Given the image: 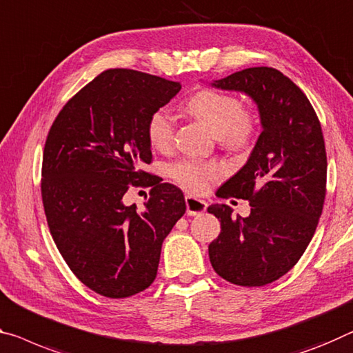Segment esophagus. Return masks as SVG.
Masks as SVG:
<instances>
[{"label": "esophagus", "mask_w": 353, "mask_h": 353, "mask_svg": "<svg viewBox=\"0 0 353 353\" xmlns=\"http://www.w3.org/2000/svg\"><path fill=\"white\" fill-rule=\"evenodd\" d=\"M185 204H187V214L188 215H199L205 212L207 203L203 199L193 198V196H185Z\"/></svg>", "instance_id": "1"}]
</instances>
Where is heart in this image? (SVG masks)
<instances>
[{"instance_id":"1","label":"heart","mask_w":353,"mask_h":353,"mask_svg":"<svg viewBox=\"0 0 353 353\" xmlns=\"http://www.w3.org/2000/svg\"><path fill=\"white\" fill-rule=\"evenodd\" d=\"M185 110L203 122L218 138L221 146L231 150L247 149L256 135V117L232 94L203 89L185 102ZM176 122L170 111L160 108L148 121V138L157 150H170L174 143ZM168 174L179 187L193 194L204 193L212 182L223 176V168L215 161L181 159L168 166Z\"/></svg>"}]
</instances>
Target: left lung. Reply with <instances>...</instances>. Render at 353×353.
Returning a JSON list of instances; mask_svg holds the SVG:
<instances>
[{
    "label": "left lung",
    "mask_w": 353,
    "mask_h": 353,
    "mask_svg": "<svg viewBox=\"0 0 353 353\" xmlns=\"http://www.w3.org/2000/svg\"><path fill=\"white\" fill-rule=\"evenodd\" d=\"M212 85L248 94L262 133L247 165L216 192L248 199L250 216L234 218L226 204L207 209L221 223L210 264L237 286H265L297 264L316 232L327 193L322 127L305 92L273 67H250Z\"/></svg>",
    "instance_id": "8db88e82"
}]
</instances>
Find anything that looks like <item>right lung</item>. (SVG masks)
I'll return each instance as SVG.
<instances>
[{
  "label": "right lung",
  "instance_id": "right-lung-1",
  "mask_svg": "<svg viewBox=\"0 0 353 353\" xmlns=\"http://www.w3.org/2000/svg\"><path fill=\"white\" fill-rule=\"evenodd\" d=\"M179 91L161 77L108 69L50 127L41 181L50 234L74 275L103 297H130L154 283L161 243L185 214L171 183H149L143 212L122 199L152 176L141 170L152 161L148 121Z\"/></svg>",
  "mask_w": 353,
  "mask_h": 353
}]
</instances>
